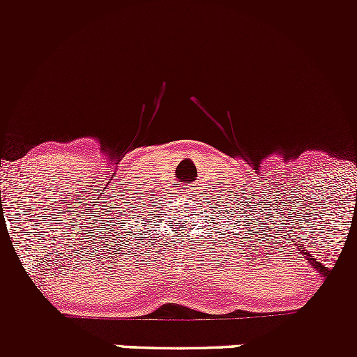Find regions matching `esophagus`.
I'll list each match as a JSON object with an SVG mask.
<instances>
[{"instance_id": "esophagus-1", "label": "esophagus", "mask_w": 357, "mask_h": 357, "mask_svg": "<svg viewBox=\"0 0 357 357\" xmlns=\"http://www.w3.org/2000/svg\"><path fill=\"white\" fill-rule=\"evenodd\" d=\"M185 189H188V191H189V195L195 193V189H191V185H185Z\"/></svg>"}]
</instances>
